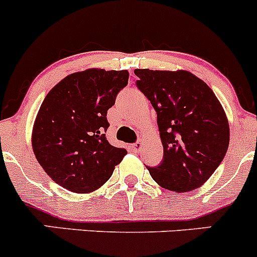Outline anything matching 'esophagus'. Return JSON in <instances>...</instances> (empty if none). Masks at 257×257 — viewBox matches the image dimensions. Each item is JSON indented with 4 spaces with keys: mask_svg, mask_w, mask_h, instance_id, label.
<instances>
[{
    "mask_svg": "<svg viewBox=\"0 0 257 257\" xmlns=\"http://www.w3.org/2000/svg\"><path fill=\"white\" fill-rule=\"evenodd\" d=\"M142 141H138L137 142V143H134V144H132L131 145V148H132V150H133V152H136V153H138L139 150H141V148H142Z\"/></svg>",
    "mask_w": 257,
    "mask_h": 257,
    "instance_id": "34e87169",
    "label": "esophagus"
}]
</instances>
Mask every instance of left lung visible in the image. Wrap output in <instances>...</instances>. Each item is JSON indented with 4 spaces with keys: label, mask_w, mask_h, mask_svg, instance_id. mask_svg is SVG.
<instances>
[{
    "label": "left lung",
    "mask_w": 257,
    "mask_h": 257,
    "mask_svg": "<svg viewBox=\"0 0 257 257\" xmlns=\"http://www.w3.org/2000/svg\"><path fill=\"white\" fill-rule=\"evenodd\" d=\"M136 85L157 112L163 160L147 167L164 189L190 191L203 185L224 159L230 141L227 118L204 80L186 71L136 69Z\"/></svg>",
    "instance_id": "obj_1"
}]
</instances>
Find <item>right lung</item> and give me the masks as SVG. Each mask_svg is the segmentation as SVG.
<instances>
[{
  "label": "right lung",
  "instance_id": "obj_1",
  "mask_svg": "<svg viewBox=\"0 0 257 257\" xmlns=\"http://www.w3.org/2000/svg\"><path fill=\"white\" fill-rule=\"evenodd\" d=\"M128 78V71L87 69L67 76L46 95L33 125V153L67 190H97L126 154L108 143L104 133L108 109Z\"/></svg>",
  "mask_w": 257,
  "mask_h": 257
}]
</instances>
